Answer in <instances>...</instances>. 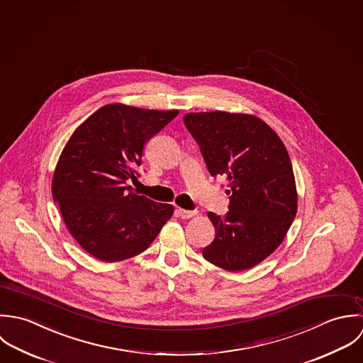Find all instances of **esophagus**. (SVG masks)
Here are the masks:
<instances>
[{
  "label": "esophagus",
  "instance_id": "esophagus-1",
  "mask_svg": "<svg viewBox=\"0 0 363 363\" xmlns=\"http://www.w3.org/2000/svg\"><path fill=\"white\" fill-rule=\"evenodd\" d=\"M177 215L181 218H191L196 215L195 211H185V209H177Z\"/></svg>",
  "mask_w": 363,
  "mask_h": 363
}]
</instances>
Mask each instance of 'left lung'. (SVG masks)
I'll return each instance as SVG.
<instances>
[{
    "label": "left lung",
    "instance_id": "1",
    "mask_svg": "<svg viewBox=\"0 0 363 363\" xmlns=\"http://www.w3.org/2000/svg\"><path fill=\"white\" fill-rule=\"evenodd\" d=\"M184 123L201 147L212 177L228 181V212L208 216L213 242L203 257L225 271H245L284 241L297 212V192L286 147L259 118L245 113H186Z\"/></svg>",
    "mask_w": 363,
    "mask_h": 363
}]
</instances>
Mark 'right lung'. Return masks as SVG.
Segmentation results:
<instances>
[{
	"label": "right lung",
	"instance_id": "right-lung-1",
	"mask_svg": "<svg viewBox=\"0 0 363 363\" xmlns=\"http://www.w3.org/2000/svg\"><path fill=\"white\" fill-rule=\"evenodd\" d=\"M178 111L109 104L81 123L59 158L52 194L74 240L92 257L116 262L132 258L154 241L174 206L138 195L145 142Z\"/></svg>",
	"mask_w": 363,
	"mask_h": 363
}]
</instances>
